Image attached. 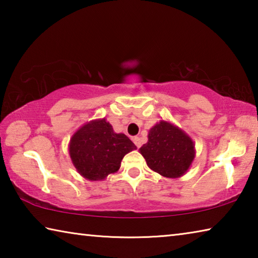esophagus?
I'll use <instances>...</instances> for the list:
<instances>
[{
  "label": "esophagus",
  "instance_id": "34e87169",
  "mask_svg": "<svg viewBox=\"0 0 258 258\" xmlns=\"http://www.w3.org/2000/svg\"><path fill=\"white\" fill-rule=\"evenodd\" d=\"M133 142H134V145L137 146L138 148H140V147H141V145H142L141 139H140L139 137H134V138H133Z\"/></svg>",
  "mask_w": 258,
  "mask_h": 258
}]
</instances>
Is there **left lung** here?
<instances>
[{"label": "left lung", "instance_id": "8db88e82", "mask_svg": "<svg viewBox=\"0 0 258 258\" xmlns=\"http://www.w3.org/2000/svg\"><path fill=\"white\" fill-rule=\"evenodd\" d=\"M148 167L168 178L184 175L195 160V142L184 131L167 120H159L148 133V142L140 148Z\"/></svg>", "mask_w": 258, "mask_h": 258}]
</instances>
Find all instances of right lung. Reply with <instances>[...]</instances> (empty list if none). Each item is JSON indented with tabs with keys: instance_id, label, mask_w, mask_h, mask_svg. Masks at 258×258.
I'll use <instances>...</instances> for the list:
<instances>
[{
	"instance_id": "obj_1",
	"label": "right lung",
	"mask_w": 258,
	"mask_h": 258,
	"mask_svg": "<svg viewBox=\"0 0 258 258\" xmlns=\"http://www.w3.org/2000/svg\"><path fill=\"white\" fill-rule=\"evenodd\" d=\"M137 146L123 133H115L106 118L82 125L73 134L68 150L76 171L89 181H103L116 173L124 156Z\"/></svg>"
}]
</instances>
